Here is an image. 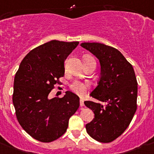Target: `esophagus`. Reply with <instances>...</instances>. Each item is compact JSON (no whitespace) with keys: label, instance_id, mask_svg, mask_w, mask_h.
Here are the masks:
<instances>
[{"label":"esophagus","instance_id":"34e87169","mask_svg":"<svg viewBox=\"0 0 154 154\" xmlns=\"http://www.w3.org/2000/svg\"><path fill=\"white\" fill-rule=\"evenodd\" d=\"M79 103H80V106H84V100H83L82 99H80Z\"/></svg>","mask_w":154,"mask_h":154}]
</instances>
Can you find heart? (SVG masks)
I'll return each instance as SVG.
<instances>
[{
    "mask_svg": "<svg viewBox=\"0 0 154 154\" xmlns=\"http://www.w3.org/2000/svg\"><path fill=\"white\" fill-rule=\"evenodd\" d=\"M87 57L93 59V58L90 57ZM88 88V85L85 84V83L81 82L79 81H75L70 85V88H71V90L74 93H75L76 94L80 95V96H82V95H83L85 93Z\"/></svg>",
    "mask_w": 154,
    "mask_h": 154,
    "instance_id": "obj_1",
    "label": "heart"
}]
</instances>
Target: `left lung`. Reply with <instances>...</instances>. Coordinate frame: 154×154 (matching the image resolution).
Returning <instances> with one entry per match:
<instances>
[{
    "mask_svg": "<svg viewBox=\"0 0 154 154\" xmlns=\"http://www.w3.org/2000/svg\"><path fill=\"white\" fill-rule=\"evenodd\" d=\"M100 62V76L90 96L99 102L85 101L94 113L86 124L88 134L96 140L109 143L129 125L137 109V83L132 66L119 51L100 43H82Z\"/></svg>",
    "mask_w": 154,
    "mask_h": 154,
    "instance_id": "obj_1",
    "label": "left lung"
}]
</instances>
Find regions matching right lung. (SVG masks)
<instances>
[{
	"label": "right lung",
	"mask_w": 154,
	"mask_h": 154,
	"mask_svg": "<svg viewBox=\"0 0 154 154\" xmlns=\"http://www.w3.org/2000/svg\"><path fill=\"white\" fill-rule=\"evenodd\" d=\"M79 42L53 40L32 50L22 60L14 83L13 103L17 120L33 138L57 140L66 131L69 119L79 106V97L70 91L62 98H49L64 75V62Z\"/></svg>",
	"instance_id": "obj_1"
}]
</instances>
